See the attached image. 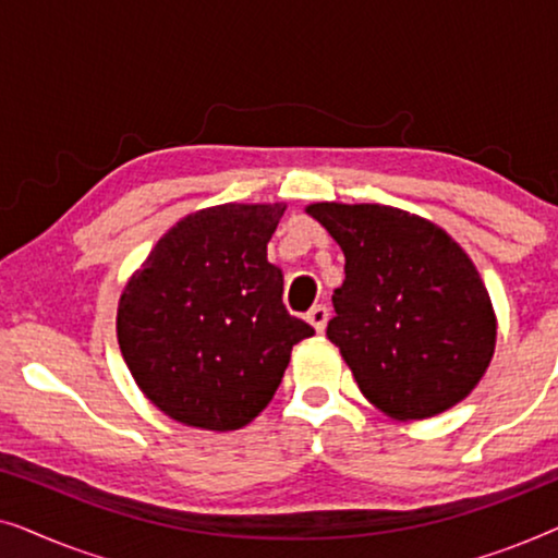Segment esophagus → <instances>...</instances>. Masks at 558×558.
Segmentation results:
<instances>
[{
  "instance_id": "1",
  "label": "esophagus",
  "mask_w": 558,
  "mask_h": 558,
  "mask_svg": "<svg viewBox=\"0 0 558 558\" xmlns=\"http://www.w3.org/2000/svg\"><path fill=\"white\" fill-rule=\"evenodd\" d=\"M327 319H330V310H327L325 304H315V307L307 312V323L315 327L317 332H325Z\"/></svg>"
}]
</instances>
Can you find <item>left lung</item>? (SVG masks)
Segmentation results:
<instances>
[{
    "label": "left lung",
    "mask_w": 558,
    "mask_h": 558,
    "mask_svg": "<svg viewBox=\"0 0 558 558\" xmlns=\"http://www.w3.org/2000/svg\"><path fill=\"white\" fill-rule=\"evenodd\" d=\"M304 210L345 254L327 338L365 399L396 422L437 416L468 399L493 361L498 319L460 243L391 205Z\"/></svg>",
    "instance_id": "1"
}]
</instances>
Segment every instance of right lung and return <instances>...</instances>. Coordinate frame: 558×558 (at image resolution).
<instances>
[{"instance_id":"add662e5","label":"right lung","mask_w":558,"mask_h":558,"mask_svg":"<svg viewBox=\"0 0 558 558\" xmlns=\"http://www.w3.org/2000/svg\"><path fill=\"white\" fill-rule=\"evenodd\" d=\"M284 203H226L178 220L129 277L117 310L121 355L174 422L233 432L277 393L292 348L315 330L281 302L266 258Z\"/></svg>"}]
</instances>
